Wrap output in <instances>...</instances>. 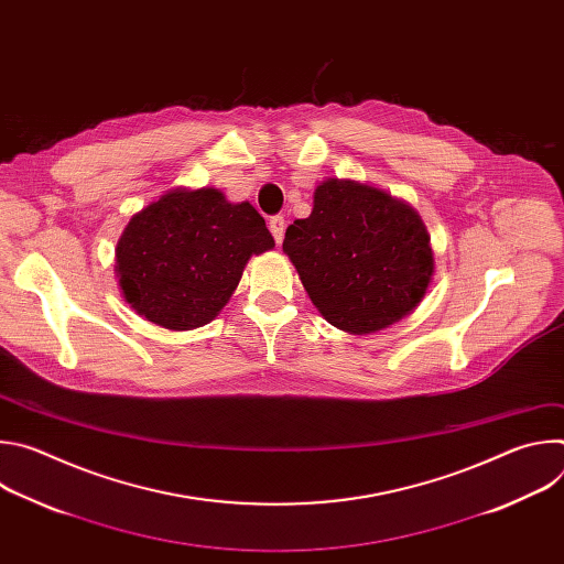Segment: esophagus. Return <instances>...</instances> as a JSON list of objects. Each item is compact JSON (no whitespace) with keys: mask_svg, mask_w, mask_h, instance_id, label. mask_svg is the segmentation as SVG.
Masks as SVG:
<instances>
[{"mask_svg":"<svg viewBox=\"0 0 564 564\" xmlns=\"http://www.w3.org/2000/svg\"><path fill=\"white\" fill-rule=\"evenodd\" d=\"M268 227H270V231H272L276 243H281L283 234H285V218H283V216H272L270 223H268Z\"/></svg>","mask_w":564,"mask_h":564,"instance_id":"1","label":"esophagus"}]
</instances>
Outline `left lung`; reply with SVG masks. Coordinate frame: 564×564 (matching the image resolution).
I'll return each instance as SVG.
<instances>
[{
    "mask_svg": "<svg viewBox=\"0 0 564 564\" xmlns=\"http://www.w3.org/2000/svg\"><path fill=\"white\" fill-rule=\"evenodd\" d=\"M283 252L321 316L350 335L383 330L411 314L435 272L420 214L357 181L321 183L312 214L285 229Z\"/></svg>",
    "mask_w": 564,
    "mask_h": 564,
    "instance_id": "left-lung-1",
    "label": "left lung"
}]
</instances>
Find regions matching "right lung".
<instances>
[{
    "label": "right lung",
    "instance_id": "right-lung-1",
    "mask_svg": "<svg viewBox=\"0 0 564 564\" xmlns=\"http://www.w3.org/2000/svg\"><path fill=\"white\" fill-rule=\"evenodd\" d=\"M272 248L248 200L181 187L131 216L116 248V274L140 316L167 330H194L227 305L250 257Z\"/></svg>",
    "mask_w": 564,
    "mask_h": 564
}]
</instances>
